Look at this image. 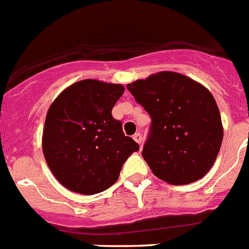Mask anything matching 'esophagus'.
Instances as JSON below:
<instances>
[{"label": "esophagus", "instance_id": "1", "mask_svg": "<svg viewBox=\"0 0 249 249\" xmlns=\"http://www.w3.org/2000/svg\"><path fill=\"white\" fill-rule=\"evenodd\" d=\"M133 140H135L137 143H140V145H141V142H142V136H141V133L140 132L135 133V135H133Z\"/></svg>", "mask_w": 249, "mask_h": 249}]
</instances>
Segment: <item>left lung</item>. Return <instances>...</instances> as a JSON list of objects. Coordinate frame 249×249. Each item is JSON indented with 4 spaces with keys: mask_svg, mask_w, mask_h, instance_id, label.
I'll use <instances>...</instances> for the list:
<instances>
[{
    "mask_svg": "<svg viewBox=\"0 0 249 249\" xmlns=\"http://www.w3.org/2000/svg\"><path fill=\"white\" fill-rule=\"evenodd\" d=\"M151 118L142 157L170 184L198 180L216 160L223 141L220 112L211 92L190 77L163 71L127 85Z\"/></svg>",
    "mask_w": 249,
    "mask_h": 249,
    "instance_id": "1",
    "label": "left lung"
}]
</instances>
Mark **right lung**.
<instances>
[{
    "mask_svg": "<svg viewBox=\"0 0 249 249\" xmlns=\"http://www.w3.org/2000/svg\"><path fill=\"white\" fill-rule=\"evenodd\" d=\"M122 85L83 80L57 96L46 117L43 153L67 190L83 195L108 190L139 143L124 136L112 109Z\"/></svg>",
    "mask_w": 249,
    "mask_h": 249,
    "instance_id": "obj_1",
    "label": "right lung"
}]
</instances>
